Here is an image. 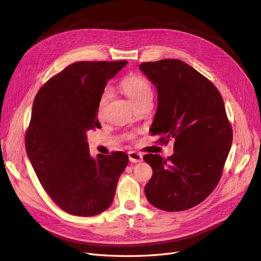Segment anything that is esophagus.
Here are the masks:
<instances>
[{
    "label": "esophagus",
    "mask_w": 261,
    "mask_h": 261,
    "mask_svg": "<svg viewBox=\"0 0 261 261\" xmlns=\"http://www.w3.org/2000/svg\"><path fill=\"white\" fill-rule=\"evenodd\" d=\"M128 154H129V160L132 163H140L143 161V155L141 153H138L135 151H130Z\"/></svg>",
    "instance_id": "1"
}]
</instances>
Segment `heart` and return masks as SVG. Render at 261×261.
Listing matches in <instances>:
<instances>
[{"label": "heart", "mask_w": 261, "mask_h": 261, "mask_svg": "<svg viewBox=\"0 0 261 261\" xmlns=\"http://www.w3.org/2000/svg\"><path fill=\"white\" fill-rule=\"evenodd\" d=\"M122 92L126 94L127 97L136 106L138 103L147 100L152 99V88L150 86L147 79L139 75H131L126 77L121 81L120 84ZM112 96V92L110 89H106L98 99L97 105V114L101 117L105 113V109Z\"/></svg>", "instance_id": "obj_1"}]
</instances>
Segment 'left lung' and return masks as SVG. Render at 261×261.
I'll return each mask as SVG.
<instances>
[{"label": "left lung", "instance_id": "8db88e82", "mask_svg": "<svg viewBox=\"0 0 261 261\" xmlns=\"http://www.w3.org/2000/svg\"><path fill=\"white\" fill-rule=\"evenodd\" d=\"M141 72L158 91L151 133L174 140L169 158L146 154L153 170L145 195L154 207L181 212L206 199L220 180L232 142L221 94L193 66L177 59L144 62Z\"/></svg>", "mask_w": 261, "mask_h": 261}]
</instances>
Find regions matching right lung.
<instances>
[{
  "label": "right lung",
  "mask_w": 261,
  "mask_h": 261,
  "mask_svg": "<svg viewBox=\"0 0 261 261\" xmlns=\"http://www.w3.org/2000/svg\"><path fill=\"white\" fill-rule=\"evenodd\" d=\"M128 61H79L39 90L33 103L25 147L47 195L64 212L96 216L112 204L125 152L90 154L89 130L99 128L97 105L108 80Z\"/></svg>",
  "instance_id": "1"
}]
</instances>
